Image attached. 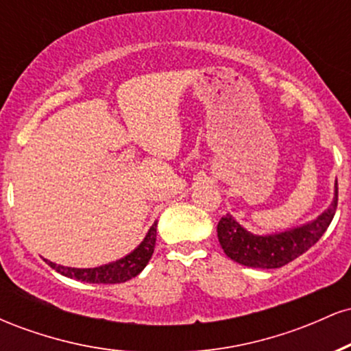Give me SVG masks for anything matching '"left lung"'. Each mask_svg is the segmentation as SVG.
<instances>
[{
  "label": "left lung",
  "instance_id": "1",
  "mask_svg": "<svg viewBox=\"0 0 351 351\" xmlns=\"http://www.w3.org/2000/svg\"><path fill=\"white\" fill-rule=\"evenodd\" d=\"M337 204L338 186L335 183V198L328 209L304 226L276 232V234L259 236L245 231L234 217L226 215L217 223V239L226 256L236 263L257 269L282 267L307 252L324 236L335 216Z\"/></svg>",
  "mask_w": 351,
  "mask_h": 351
}]
</instances>
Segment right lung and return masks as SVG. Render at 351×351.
Masks as SVG:
<instances>
[{
    "instance_id": "right-lung-1",
    "label": "right lung",
    "mask_w": 351,
    "mask_h": 351,
    "mask_svg": "<svg viewBox=\"0 0 351 351\" xmlns=\"http://www.w3.org/2000/svg\"><path fill=\"white\" fill-rule=\"evenodd\" d=\"M156 241V223L147 232L142 244L130 252L128 256L122 259L115 261V263H108L106 265H99V267L92 269H75V267H64L58 265L51 261L46 259V263L56 269L62 276L71 277V279H77L82 282H90V284H120V282L130 280L132 277L138 276L143 271L145 265L152 259L153 249H155Z\"/></svg>"
}]
</instances>
